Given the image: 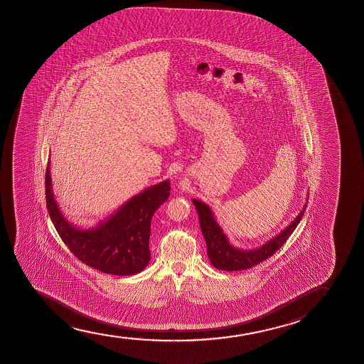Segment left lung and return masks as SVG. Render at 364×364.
Instances as JSON below:
<instances>
[{"mask_svg":"<svg viewBox=\"0 0 364 364\" xmlns=\"http://www.w3.org/2000/svg\"><path fill=\"white\" fill-rule=\"evenodd\" d=\"M195 209L198 211L200 220V228L204 235L206 246H208V257L215 269L223 271H240V269H251L255 264L269 259V256L281 249V246L289 240L294 230L297 228L301 219L304 218L307 204L299 211L291 224L287 225L279 235L266 241L262 246L256 249L242 250L235 247L230 242L224 230L218 224L215 215L209 205L200 200L193 199Z\"/></svg>","mask_w":364,"mask_h":364,"instance_id":"1","label":"left lung"}]
</instances>
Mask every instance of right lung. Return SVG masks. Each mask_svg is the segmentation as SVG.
I'll return each mask as SVG.
<instances>
[{
  "instance_id": "right-lung-1",
  "label": "right lung",
  "mask_w": 364,
  "mask_h": 364,
  "mask_svg": "<svg viewBox=\"0 0 364 364\" xmlns=\"http://www.w3.org/2000/svg\"><path fill=\"white\" fill-rule=\"evenodd\" d=\"M169 195V180L151 185L95 228L83 229L65 219L55 201L50 161L46 171L47 210L60 239L82 262L115 276L139 274L148 266L151 219Z\"/></svg>"
}]
</instances>
